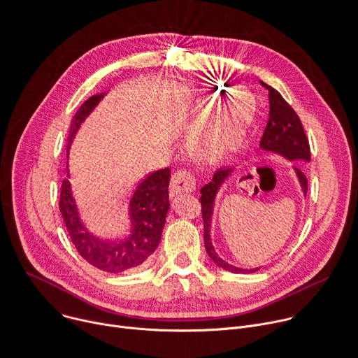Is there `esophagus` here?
<instances>
[{
	"label": "esophagus",
	"instance_id": "34e87169",
	"mask_svg": "<svg viewBox=\"0 0 358 358\" xmlns=\"http://www.w3.org/2000/svg\"><path fill=\"white\" fill-rule=\"evenodd\" d=\"M194 189H196V179L190 171L179 169L172 175L171 186H169L171 196H175L182 192H193Z\"/></svg>",
	"mask_w": 358,
	"mask_h": 358
}]
</instances>
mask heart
<instances>
[{"label": "heart", "mask_w": 358, "mask_h": 358, "mask_svg": "<svg viewBox=\"0 0 358 358\" xmlns=\"http://www.w3.org/2000/svg\"><path fill=\"white\" fill-rule=\"evenodd\" d=\"M250 118L251 110L247 103H236L229 115L213 124L208 129L197 132L193 144L199 152L210 158H222L240 148Z\"/></svg>", "instance_id": "1"}]
</instances>
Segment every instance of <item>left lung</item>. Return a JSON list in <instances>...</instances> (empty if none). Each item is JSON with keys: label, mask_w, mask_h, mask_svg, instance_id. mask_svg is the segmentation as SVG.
<instances>
[{"label": "left lung", "mask_w": 358, "mask_h": 358, "mask_svg": "<svg viewBox=\"0 0 358 358\" xmlns=\"http://www.w3.org/2000/svg\"><path fill=\"white\" fill-rule=\"evenodd\" d=\"M259 85L268 90L269 93V118L265 127V131L262 134L259 147L265 151L278 152L288 159H303L310 161V147L309 141L306 138L302 121L296 111L291 107V104L285 100L278 90L271 87L269 85L259 82ZM295 171L298 173L299 182L302 185L303 193H308V179L305 173L295 166ZM233 172L231 168H220L216 171L213 176V180L207 185H204L200 189L201 197V219L204 224V247L208 254V257L216 262L219 266H222L226 271L236 272V273H250L255 272L259 268L255 269H241L237 266H233L223 261L216 251L213 248L211 240H210V227H211V214H213V204L214 197H216L217 190L220 189L222 183L229 178V175Z\"/></svg>", "instance_id": "left-lung-1"}]
</instances>
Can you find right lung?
<instances>
[{"instance_id":"add662e5","label":"right lung","mask_w":358,"mask_h":358,"mask_svg":"<svg viewBox=\"0 0 358 358\" xmlns=\"http://www.w3.org/2000/svg\"><path fill=\"white\" fill-rule=\"evenodd\" d=\"M101 97L103 94L90 97L75 114L67 135V151L80 124L99 104ZM169 168L155 171L142 180L129 203L132 231L124 240L106 241L92 236L82 224L75 199L71 196L70 183L64 179L60 187L59 210L78 252L93 266L110 273L128 272L144 266L161 241L169 208Z\"/></svg>"}]
</instances>
